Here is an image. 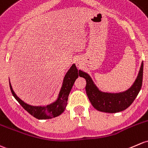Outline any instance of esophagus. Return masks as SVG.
<instances>
[{"instance_id":"obj_1","label":"esophagus","mask_w":148,"mask_h":148,"mask_svg":"<svg viewBox=\"0 0 148 148\" xmlns=\"http://www.w3.org/2000/svg\"><path fill=\"white\" fill-rule=\"evenodd\" d=\"M76 65H77V67H80V66H82V62L79 61V60H77V62H76Z\"/></svg>"}]
</instances>
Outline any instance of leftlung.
I'll use <instances>...</instances> for the list:
<instances>
[{"label":"left lung","mask_w":148,"mask_h":148,"mask_svg":"<svg viewBox=\"0 0 148 148\" xmlns=\"http://www.w3.org/2000/svg\"><path fill=\"white\" fill-rule=\"evenodd\" d=\"M79 76L86 81V92L90 102L96 110L106 113H118L128 108L134 101L142 87L143 76V62H142L137 78L130 88L123 92H103L95 85L89 75L79 71Z\"/></svg>","instance_id":"8db88e82"}]
</instances>
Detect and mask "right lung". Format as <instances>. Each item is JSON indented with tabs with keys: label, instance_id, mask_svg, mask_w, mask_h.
I'll return each instance as SVG.
<instances>
[{
	"label": "right lung",
	"instance_id": "right-lung-1",
	"mask_svg": "<svg viewBox=\"0 0 148 148\" xmlns=\"http://www.w3.org/2000/svg\"><path fill=\"white\" fill-rule=\"evenodd\" d=\"M79 75V71L77 69L75 64H73L72 66L68 70L64 78L62 88L60 89V94H59L57 100L49 105L42 106H31L26 103L15 94L12 89L11 84H10V87L15 99L29 114L40 120L49 119L60 116L64 111L66 104H67L68 96H69L71 88L74 85V82L78 78Z\"/></svg>",
	"mask_w": 148,
	"mask_h": 148
}]
</instances>
